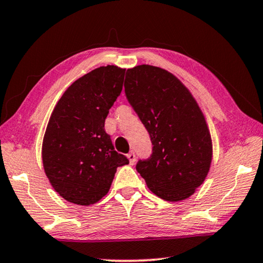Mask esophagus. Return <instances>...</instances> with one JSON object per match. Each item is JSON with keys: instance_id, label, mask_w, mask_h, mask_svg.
Wrapping results in <instances>:
<instances>
[{"instance_id": "1", "label": "esophagus", "mask_w": 263, "mask_h": 263, "mask_svg": "<svg viewBox=\"0 0 263 263\" xmlns=\"http://www.w3.org/2000/svg\"><path fill=\"white\" fill-rule=\"evenodd\" d=\"M127 158H128V160H130V163L131 164H133L136 162V159H137V157H136V153L135 152H130L127 154Z\"/></svg>"}]
</instances>
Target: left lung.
Segmentation results:
<instances>
[{
	"mask_svg": "<svg viewBox=\"0 0 263 263\" xmlns=\"http://www.w3.org/2000/svg\"><path fill=\"white\" fill-rule=\"evenodd\" d=\"M124 88L153 146L149 158L137 162V172L164 201L188 198L205 180L212 159L197 102L174 75L149 65L127 69Z\"/></svg>",
	"mask_w": 263,
	"mask_h": 263,
	"instance_id": "8db88e82",
	"label": "left lung"
}]
</instances>
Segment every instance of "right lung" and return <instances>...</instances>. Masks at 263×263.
Returning a JSON list of instances; mask_svg holds the SVG:
<instances>
[{"label":"right lung","mask_w":263,"mask_h":263,"mask_svg":"<svg viewBox=\"0 0 263 263\" xmlns=\"http://www.w3.org/2000/svg\"><path fill=\"white\" fill-rule=\"evenodd\" d=\"M124 74L125 69L110 65L91 70L65 91L51 115L43 140L44 169L54 190L70 203L99 202L117 167L128 163L104 128Z\"/></svg>","instance_id":"right-lung-1"}]
</instances>
